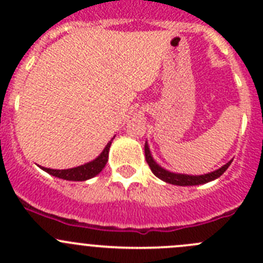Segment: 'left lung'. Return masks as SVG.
Segmentation results:
<instances>
[{"instance_id":"8db88e82","label":"left lung","mask_w":263,"mask_h":263,"mask_svg":"<svg viewBox=\"0 0 263 263\" xmlns=\"http://www.w3.org/2000/svg\"><path fill=\"white\" fill-rule=\"evenodd\" d=\"M145 157L146 162H147L148 167L153 171L155 176H158L159 179H162L163 182L170 183V184H176V185H197V184H204V183H208L213 179L218 178L220 175L227 171V168L231 166L232 160L229 163H227L225 166H222L221 168L216 170L211 174H205V175H199V176H192V175H183V174H174L170 173V171H166L164 168L158 166L157 163L153 159L152 154H150V150H148L147 143H145Z\"/></svg>"}]
</instances>
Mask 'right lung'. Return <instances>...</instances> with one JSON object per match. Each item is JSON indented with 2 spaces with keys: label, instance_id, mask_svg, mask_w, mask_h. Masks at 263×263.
Instances as JSON below:
<instances>
[{
  "label": "right lung",
  "instance_id": "add662e5",
  "mask_svg": "<svg viewBox=\"0 0 263 263\" xmlns=\"http://www.w3.org/2000/svg\"><path fill=\"white\" fill-rule=\"evenodd\" d=\"M113 141V139H111ZM110 142L106 145V147L104 148V152L100 154V157H97L96 159L89 162L87 164H83V166L75 167V168H68V170H52V168H46V167H42L45 170L46 173L51 174V175L57 176V178L64 179V180H75V182H83V180H87V179L93 178L97 174L101 171V170L105 167L106 162H108V154H109V147H110Z\"/></svg>",
  "mask_w": 263,
  "mask_h": 263
}]
</instances>
